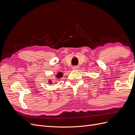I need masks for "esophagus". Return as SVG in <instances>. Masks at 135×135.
Segmentation results:
<instances>
[{
  "mask_svg": "<svg viewBox=\"0 0 135 135\" xmlns=\"http://www.w3.org/2000/svg\"><path fill=\"white\" fill-rule=\"evenodd\" d=\"M78 69V67L75 66H73V67L72 68V70H76V69Z\"/></svg>",
  "mask_w": 135,
  "mask_h": 135,
  "instance_id": "obj_1",
  "label": "esophagus"
}]
</instances>
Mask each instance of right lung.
Wrapping results in <instances>:
<instances>
[{
    "label": "right lung",
    "instance_id": "obj_1",
    "mask_svg": "<svg viewBox=\"0 0 135 135\" xmlns=\"http://www.w3.org/2000/svg\"><path fill=\"white\" fill-rule=\"evenodd\" d=\"M62 75H63L62 73L59 72V73H57V75H56V78H61V77L62 76ZM48 83H49V84H52V83H53L51 79H49Z\"/></svg>",
    "mask_w": 135,
    "mask_h": 135
}]
</instances>
